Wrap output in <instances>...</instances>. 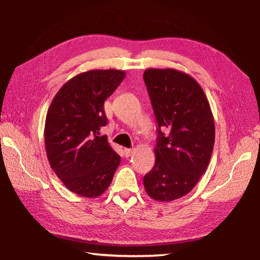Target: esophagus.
I'll use <instances>...</instances> for the list:
<instances>
[{
  "instance_id": "34e87169",
  "label": "esophagus",
  "mask_w": 260,
  "mask_h": 260,
  "mask_svg": "<svg viewBox=\"0 0 260 260\" xmlns=\"http://www.w3.org/2000/svg\"><path fill=\"white\" fill-rule=\"evenodd\" d=\"M124 153H125V156L128 157L132 155V153H133V150L132 148H124Z\"/></svg>"
}]
</instances>
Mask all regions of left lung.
Wrapping results in <instances>:
<instances>
[{"label": "left lung", "instance_id": "8db88e82", "mask_svg": "<svg viewBox=\"0 0 260 260\" xmlns=\"http://www.w3.org/2000/svg\"><path fill=\"white\" fill-rule=\"evenodd\" d=\"M143 78L157 123L155 165L143 179L144 187L154 200L173 201L206 173L214 145L213 116L202 88L185 73L147 69Z\"/></svg>", "mask_w": 260, "mask_h": 260}]
</instances>
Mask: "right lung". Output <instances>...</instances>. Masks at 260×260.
Returning a JSON list of instances; mask_svg holds the SVG:
<instances>
[{"label": "right lung", "mask_w": 260, "mask_h": 260, "mask_svg": "<svg viewBox=\"0 0 260 260\" xmlns=\"http://www.w3.org/2000/svg\"><path fill=\"white\" fill-rule=\"evenodd\" d=\"M125 78L123 70H89L60 88L48 109L47 156L58 178L76 194L97 198L107 190L120 156L98 136L107 117L104 103Z\"/></svg>", "instance_id": "1"}]
</instances>
